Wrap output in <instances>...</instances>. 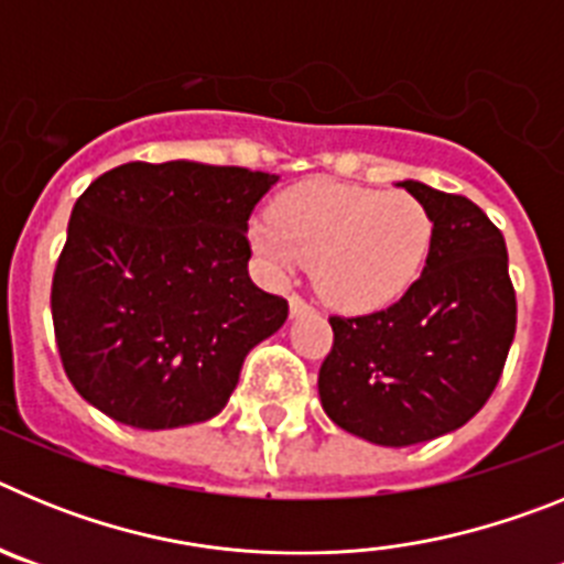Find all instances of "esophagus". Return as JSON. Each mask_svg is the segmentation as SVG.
<instances>
[{
	"label": "esophagus",
	"instance_id": "34e87169",
	"mask_svg": "<svg viewBox=\"0 0 564 564\" xmlns=\"http://www.w3.org/2000/svg\"><path fill=\"white\" fill-rule=\"evenodd\" d=\"M288 305H291V316H305V313L313 311L311 302H305V299L299 296V293H291V299H288Z\"/></svg>",
	"mask_w": 564,
	"mask_h": 564
}]
</instances>
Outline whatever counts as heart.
I'll list each match as a JSON object with an SVG mask.
<instances>
[{
    "label": "heart",
    "mask_w": 564,
    "mask_h": 564,
    "mask_svg": "<svg viewBox=\"0 0 564 564\" xmlns=\"http://www.w3.org/2000/svg\"><path fill=\"white\" fill-rule=\"evenodd\" d=\"M257 253L276 271L313 259L318 293L341 311L390 305L415 282L432 242V217L406 192L305 183L251 226Z\"/></svg>",
    "instance_id": "obj_1"
}]
</instances>
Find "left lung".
Masks as SVG:
<instances>
[{"mask_svg":"<svg viewBox=\"0 0 564 564\" xmlns=\"http://www.w3.org/2000/svg\"><path fill=\"white\" fill-rule=\"evenodd\" d=\"M432 217L423 273L395 305L330 316L318 398L344 432L412 446L460 430L491 398L517 330L506 239L480 206L401 183Z\"/></svg>","mask_w":564,"mask_h":564,"instance_id":"8db88e82","label":"left lung"}]
</instances>
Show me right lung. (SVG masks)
<instances>
[{
  "instance_id": "right-lung-1",
  "label": "right lung",
  "mask_w": 564,
  "mask_h": 564,
  "mask_svg": "<svg viewBox=\"0 0 564 564\" xmlns=\"http://www.w3.org/2000/svg\"><path fill=\"white\" fill-rule=\"evenodd\" d=\"M279 174L123 163L73 206L53 327L78 395L134 430L214 417L288 302L248 276V217Z\"/></svg>"
}]
</instances>
